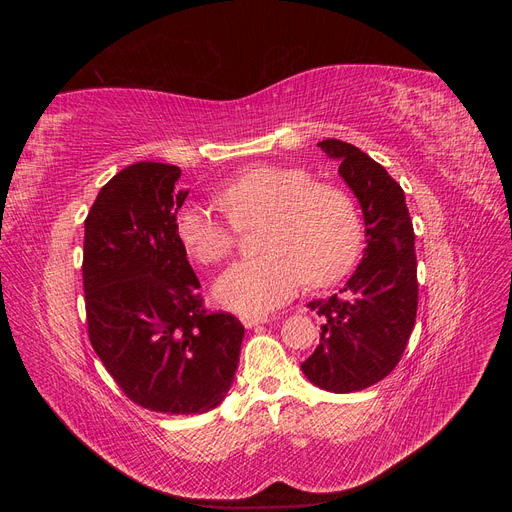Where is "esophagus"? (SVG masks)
Here are the masks:
<instances>
[{"label":"esophagus","instance_id":"obj_1","mask_svg":"<svg viewBox=\"0 0 512 512\" xmlns=\"http://www.w3.org/2000/svg\"><path fill=\"white\" fill-rule=\"evenodd\" d=\"M241 322L245 329H252V327H258V324L267 322V316H256V314H243L241 316Z\"/></svg>","mask_w":512,"mask_h":512}]
</instances>
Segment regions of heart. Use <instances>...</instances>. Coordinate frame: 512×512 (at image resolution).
Listing matches in <instances>:
<instances>
[{"mask_svg":"<svg viewBox=\"0 0 512 512\" xmlns=\"http://www.w3.org/2000/svg\"><path fill=\"white\" fill-rule=\"evenodd\" d=\"M226 215L190 203L177 211V239L198 265H218L235 250L239 230H258L262 256L235 262L215 282L218 301L241 314H262L309 286L337 282L361 250L354 198L301 166L262 164L218 192Z\"/></svg>","mask_w":512,"mask_h":512,"instance_id":"1","label":"heart"}]
</instances>
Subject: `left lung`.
Returning a JSON list of instances; mask_svg holds the SVG:
<instances>
[{
    "instance_id": "obj_1",
    "label": "left lung",
    "mask_w": 512,
    "mask_h": 512,
    "mask_svg": "<svg viewBox=\"0 0 512 512\" xmlns=\"http://www.w3.org/2000/svg\"><path fill=\"white\" fill-rule=\"evenodd\" d=\"M318 147L359 198L367 247L339 294L307 305L322 327L301 369L324 391L354 393L389 376L408 346L418 305L414 228L404 190L382 164L337 138Z\"/></svg>"
}]
</instances>
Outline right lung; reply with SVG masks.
Segmentation results:
<instances>
[{"label":"right lung","mask_w":512,"mask_h":512,"mask_svg":"<svg viewBox=\"0 0 512 512\" xmlns=\"http://www.w3.org/2000/svg\"><path fill=\"white\" fill-rule=\"evenodd\" d=\"M181 168L136 162L100 190L85 220L89 342L134 404L203 414L222 404L239 365L243 324L207 312L177 239L188 192Z\"/></svg>","instance_id":"obj_1"}]
</instances>
